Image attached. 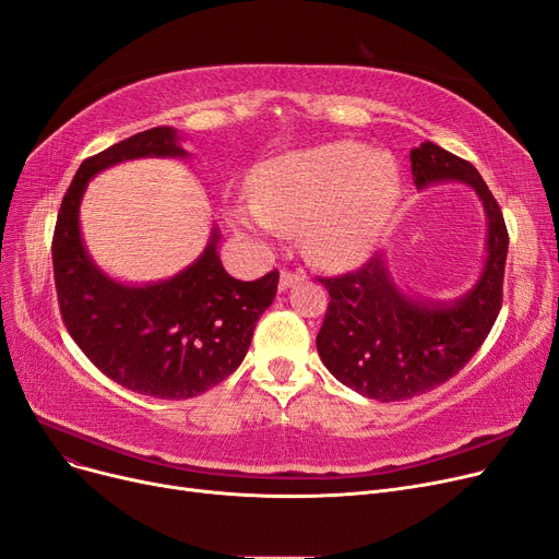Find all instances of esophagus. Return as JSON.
Segmentation results:
<instances>
[{
  "label": "esophagus",
  "instance_id": "obj_1",
  "mask_svg": "<svg viewBox=\"0 0 559 559\" xmlns=\"http://www.w3.org/2000/svg\"><path fill=\"white\" fill-rule=\"evenodd\" d=\"M299 281H304V276H301V274H295V272H281L278 289H281V293H285V289H289L293 285H297Z\"/></svg>",
  "mask_w": 559,
  "mask_h": 559
}]
</instances>
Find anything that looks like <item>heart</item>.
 Returning a JSON list of instances; mask_svg holds the SVG:
<instances>
[{"instance_id": "heart-1", "label": "heart", "mask_w": 559, "mask_h": 559, "mask_svg": "<svg viewBox=\"0 0 559 559\" xmlns=\"http://www.w3.org/2000/svg\"><path fill=\"white\" fill-rule=\"evenodd\" d=\"M402 176L393 155L356 141H331L270 159L253 178V199L228 207V224L272 241L299 230L322 266L358 260L393 219Z\"/></svg>"}]
</instances>
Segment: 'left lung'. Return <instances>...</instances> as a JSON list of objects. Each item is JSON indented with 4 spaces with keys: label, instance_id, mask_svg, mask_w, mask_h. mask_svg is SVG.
<instances>
[{
    "label": "left lung",
    "instance_id": "obj_1",
    "mask_svg": "<svg viewBox=\"0 0 559 559\" xmlns=\"http://www.w3.org/2000/svg\"><path fill=\"white\" fill-rule=\"evenodd\" d=\"M411 174L418 189L441 182L475 189L487 214V255L473 287L450 301L404 295L383 255L358 272L320 278L331 297L318 333L320 358L340 383L379 402L411 400L454 377L481 347L502 306L509 237L477 168L425 141L411 151Z\"/></svg>",
    "mask_w": 559,
    "mask_h": 559
}]
</instances>
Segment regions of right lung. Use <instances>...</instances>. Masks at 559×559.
<instances>
[{
	"mask_svg": "<svg viewBox=\"0 0 559 559\" xmlns=\"http://www.w3.org/2000/svg\"><path fill=\"white\" fill-rule=\"evenodd\" d=\"M143 157L182 159L174 128L139 132L82 162L55 228L52 260L61 318L95 368L128 391L187 400L222 383L245 360L260 314L272 306L278 272L237 281L219 258V228L176 276L126 285L109 278L84 249L80 205L86 185L109 166Z\"/></svg>",
	"mask_w": 559,
	"mask_h": 559,
	"instance_id": "1",
	"label": "right lung"
}]
</instances>
